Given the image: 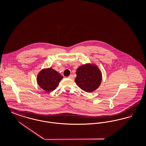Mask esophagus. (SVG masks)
I'll list each match as a JSON object with an SVG mask.
<instances>
[{"label":"esophagus","instance_id":"1","mask_svg":"<svg viewBox=\"0 0 146 146\" xmlns=\"http://www.w3.org/2000/svg\"><path fill=\"white\" fill-rule=\"evenodd\" d=\"M68 78H70V79H73V76L72 75V74H71V75H70V76H68Z\"/></svg>","mask_w":146,"mask_h":146}]
</instances>
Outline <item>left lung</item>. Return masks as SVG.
<instances>
[{"label":"left lung","mask_w":146,"mask_h":146,"mask_svg":"<svg viewBox=\"0 0 146 146\" xmlns=\"http://www.w3.org/2000/svg\"><path fill=\"white\" fill-rule=\"evenodd\" d=\"M75 82L83 90L91 92L96 90L102 80V74L95 66L90 64L80 66L76 72Z\"/></svg>","instance_id":"8db88e82"}]
</instances>
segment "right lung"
<instances>
[{
    "label": "right lung",
    "instance_id": "add662e5",
    "mask_svg": "<svg viewBox=\"0 0 146 146\" xmlns=\"http://www.w3.org/2000/svg\"><path fill=\"white\" fill-rule=\"evenodd\" d=\"M62 78L60 73L50 68L40 71L37 76V82L42 89L49 92L55 89Z\"/></svg>",
    "mask_w": 146,
    "mask_h": 146
}]
</instances>
